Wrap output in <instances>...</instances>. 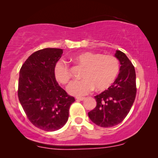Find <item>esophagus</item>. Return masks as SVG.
<instances>
[{
    "label": "esophagus",
    "mask_w": 158,
    "mask_h": 158,
    "mask_svg": "<svg viewBox=\"0 0 158 158\" xmlns=\"http://www.w3.org/2000/svg\"><path fill=\"white\" fill-rule=\"evenodd\" d=\"M76 100L77 101H83V100H85V98H84V97H77Z\"/></svg>",
    "instance_id": "esophagus-1"
}]
</instances>
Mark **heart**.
Masks as SVG:
<instances>
[{"instance_id":"obj_1","label":"heart","mask_w":158,"mask_h":158,"mask_svg":"<svg viewBox=\"0 0 158 158\" xmlns=\"http://www.w3.org/2000/svg\"><path fill=\"white\" fill-rule=\"evenodd\" d=\"M73 60L84 68L81 75L83 80L72 82L67 88L73 96H85L94 88L97 90L107 89L115 81L119 72V62L114 55L87 52L75 55ZM54 75L60 83H69L71 73L68 64L63 60H59L54 68Z\"/></svg>"}]
</instances>
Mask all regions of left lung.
Masks as SVG:
<instances>
[{"mask_svg":"<svg viewBox=\"0 0 158 158\" xmlns=\"http://www.w3.org/2000/svg\"><path fill=\"white\" fill-rule=\"evenodd\" d=\"M119 60V74L113 85L95 96L96 106L88 112L94 124L101 127H111L122 122L135 101L137 87L135 67L124 52L116 51Z\"/></svg>","mask_w":158,"mask_h":158,"instance_id":"1","label":"left lung"}]
</instances>
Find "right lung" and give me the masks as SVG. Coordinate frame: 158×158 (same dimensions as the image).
I'll return each instance as SVG.
<instances>
[{"instance_id":"add662e5","label":"right lung","mask_w":158,"mask_h":158,"mask_svg":"<svg viewBox=\"0 0 158 158\" xmlns=\"http://www.w3.org/2000/svg\"><path fill=\"white\" fill-rule=\"evenodd\" d=\"M63 49L45 48L31 54L21 66L18 96L34 126L47 131L61 129L69 117L75 98L60 87L54 68Z\"/></svg>"}]
</instances>
